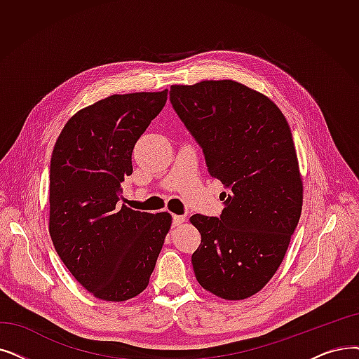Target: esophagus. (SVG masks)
I'll list each match as a JSON object with an SVG mask.
<instances>
[{
	"label": "esophagus",
	"mask_w": 359,
	"mask_h": 359,
	"mask_svg": "<svg viewBox=\"0 0 359 359\" xmlns=\"http://www.w3.org/2000/svg\"><path fill=\"white\" fill-rule=\"evenodd\" d=\"M184 222V217L183 215H173V226H180Z\"/></svg>",
	"instance_id": "esophagus-1"
}]
</instances>
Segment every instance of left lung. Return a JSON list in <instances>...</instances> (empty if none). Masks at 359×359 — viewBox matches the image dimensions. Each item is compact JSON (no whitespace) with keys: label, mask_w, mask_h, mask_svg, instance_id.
I'll return each instance as SVG.
<instances>
[{"label":"left lung","mask_w":359,"mask_h":359,"mask_svg":"<svg viewBox=\"0 0 359 359\" xmlns=\"http://www.w3.org/2000/svg\"><path fill=\"white\" fill-rule=\"evenodd\" d=\"M170 101L218 179L220 217L195 214L198 283L218 298L259 292L282 264L302 211V179L289 124L266 95L233 81L173 85Z\"/></svg>","instance_id":"obj_1"}]
</instances>
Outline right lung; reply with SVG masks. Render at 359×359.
<instances>
[{"label": "right lung", "instance_id": "1", "mask_svg": "<svg viewBox=\"0 0 359 359\" xmlns=\"http://www.w3.org/2000/svg\"><path fill=\"white\" fill-rule=\"evenodd\" d=\"M161 92L111 95L77 111L50 165V235L67 270L102 301L147 289L171 226L168 212L118 205L135 144L167 101Z\"/></svg>", "mask_w": 359, "mask_h": 359}]
</instances>
